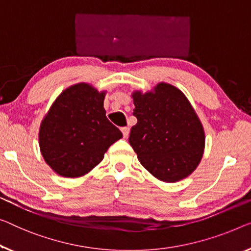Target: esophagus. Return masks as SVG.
<instances>
[{"label":"esophagus","instance_id":"1","mask_svg":"<svg viewBox=\"0 0 251 251\" xmlns=\"http://www.w3.org/2000/svg\"><path fill=\"white\" fill-rule=\"evenodd\" d=\"M122 133H123V136H124L125 138L128 137V135H129V128H128V127H123Z\"/></svg>","mask_w":251,"mask_h":251}]
</instances>
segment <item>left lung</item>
<instances>
[{"instance_id":"obj_1","label":"left lung","mask_w":251,"mask_h":251,"mask_svg":"<svg viewBox=\"0 0 251 251\" xmlns=\"http://www.w3.org/2000/svg\"><path fill=\"white\" fill-rule=\"evenodd\" d=\"M133 99L137 123L128 142L142 166L167 182L189 176L203 156L205 135L184 93L159 83L154 92H134Z\"/></svg>"}]
</instances>
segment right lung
Masks as SVG:
<instances>
[{
	"label": "right lung",
	"instance_id": "right-lung-1",
	"mask_svg": "<svg viewBox=\"0 0 251 251\" xmlns=\"http://www.w3.org/2000/svg\"><path fill=\"white\" fill-rule=\"evenodd\" d=\"M104 92L78 83L64 90L45 116L39 147L45 161L63 177L88 174L123 137L103 108Z\"/></svg>",
	"mask_w": 251,
	"mask_h": 251
}]
</instances>
